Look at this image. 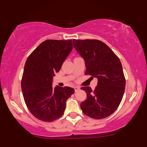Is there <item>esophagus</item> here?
Masks as SVG:
<instances>
[{
    "label": "esophagus",
    "instance_id": "34e87169",
    "mask_svg": "<svg viewBox=\"0 0 147 147\" xmlns=\"http://www.w3.org/2000/svg\"><path fill=\"white\" fill-rule=\"evenodd\" d=\"M75 88V92H77V91L79 90V89H80V88H79V86H75V88Z\"/></svg>",
    "mask_w": 147,
    "mask_h": 147
}]
</instances>
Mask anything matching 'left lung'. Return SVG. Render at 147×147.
I'll list each match as a JSON object with an SVG mask.
<instances>
[{"label": "left lung", "mask_w": 147, "mask_h": 147, "mask_svg": "<svg viewBox=\"0 0 147 147\" xmlns=\"http://www.w3.org/2000/svg\"><path fill=\"white\" fill-rule=\"evenodd\" d=\"M74 48L84 59L85 75L97 77V86L81 89L86 92V99L80 107L86 115L93 119L109 117L117 110L125 90L126 79L120 60L113 50L96 39L72 40Z\"/></svg>", "instance_id": "left-lung-1"}]
</instances>
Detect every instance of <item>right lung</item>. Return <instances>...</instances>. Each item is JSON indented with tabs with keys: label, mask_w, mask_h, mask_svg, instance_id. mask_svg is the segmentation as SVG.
<instances>
[{
	"label": "right lung",
	"mask_w": 147,
	"mask_h": 147,
	"mask_svg": "<svg viewBox=\"0 0 147 147\" xmlns=\"http://www.w3.org/2000/svg\"><path fill=\"white\" fill-rule=\"evenodd\" d=\"M70 40H46L27 59L21 79V89L30 112L39 120L50 122L59 118L65 102L75 92L70 87L54 88L52 77L60 70L72 50Z\"/></svg>",
	"instance_id": "1"
}]
</instances>
